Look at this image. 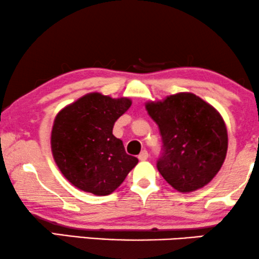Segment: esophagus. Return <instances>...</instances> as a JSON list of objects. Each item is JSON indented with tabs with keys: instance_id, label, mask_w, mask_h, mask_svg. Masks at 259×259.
<instances>
[{
	"instance_id": "34e87169",
	"label": "esophagus",
	"mask_w": 259,
	"mask_h": 259,
	"mask_svg": "<svg viewBox=\"0 0 259 259\" xmlns=\"http://www.w3.org/2000/svg\"><path fill=\"white\" fill-rule=\"evenodd\" d=\"M148 157H149V154L147 150H143L140 155H138V159H140V161H147Z\"/></svg>"
}]
</instances>
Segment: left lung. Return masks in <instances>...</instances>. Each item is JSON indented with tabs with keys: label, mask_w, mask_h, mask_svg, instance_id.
<instances>
[{
	"label": "left lung",
	"mask_w": 259,
	"mask_h": 259,
	"mask_svg": "<svg viewBox=\"0 0 259 259\" xmlns=\"http://www.w3.org/2000/svg\"><path fill=\"white\" fill-rule=\"evenodd\" d=\"M145 108L162 136L157 169L163 178L181 192L195 191L209 183L228 150L227 128L216 109L189 93L150 102Z\"/></svg>",
	"instance_id": "obj_1"
}]
</instances>
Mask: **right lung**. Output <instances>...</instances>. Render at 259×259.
Wrapping results in <instances>:
<instances>
[{"label": "right lung", "instance_id": "1", "mask_svg": "<svg viewBox=\"0 0 259 259\" xmlns=\"http://www.w3.org/2000/svg\"><path fill=\"white\" fill-rule=\"evenodd\" d=\"M131 105L129 98L88 94L58 112L52 131L54 159L64 177L83 191H115L138 159L112 135L115 122Z\"/></svg>", "mask_w": 259, "mask_h": 259}]
</instances>
